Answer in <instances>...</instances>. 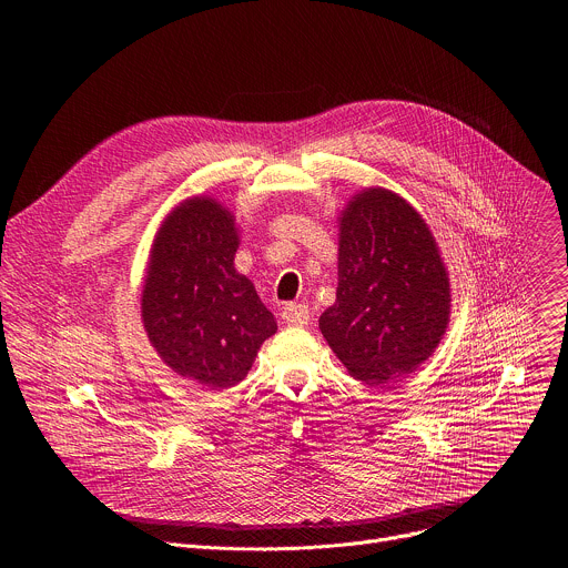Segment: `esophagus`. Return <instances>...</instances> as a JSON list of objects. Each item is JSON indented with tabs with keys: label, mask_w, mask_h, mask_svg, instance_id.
Listing matches in <instances>:
<instances>
[{
	"label": "esophagus",
	"mask_w": 568,
	"mask_h": 568,
	"mask_svg": "<svg viewBox=\"0 0 568 568\" xmlns=\"http://www.w3.org/2000/svg\"><path fill=\"white\" fill-rule=\"evenodd\" d=\"M281 316L290 323V326H305L310 318V310L303 303H287L281 312Z\"/></svg>",
	"instance_id": "1"
}]
</instances>
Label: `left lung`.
<instances>
[{
  "mask_svg": "<svg viewBox=\"0 0 568 568\" xmlns=\"http://www.w3.org/2000/svg\"><path fill=\"white\" fill-rule=\"evenodd\" d=\"M339 222L337 301L318 328L353 377L386 384L438 346L449 278L429 226L395 193H359Z\"/></svg>",
  "mask_w": 568,
  "mask_h": 568,
  "instance_id": "left-lung-1",
  "label": "left lung"
}]
</instances>
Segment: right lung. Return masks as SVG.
Instances as JSON below:
<instances>
[{"label":"right lung","mask_w":568,"mask_h":568,"mask_svg":"<svg viewBox=\"0 0 568 568\" xmlns=\"http://www.w3.org/2000/svg\"><path fill=\"white\" fill-rule=\"evenodd\" d=\"M233 215L193 197L159 229L141 314L150 344L175 373L209 388L245 379L258 348L276 333L254 283L235 272Z\"/></svg>","instance_id":"right-lung-1"}]
</instances>
